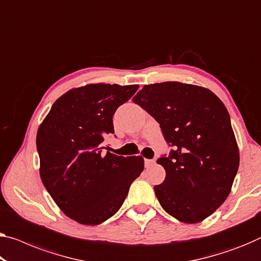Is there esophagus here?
<instances>
[{
    "instance_id": "obj_1",
    "label": "esophagus",
    "mask_w": 261,
    "mask_h": 261,
    "mask_svg": "<svg viewBox=\"0 0 261 261\" xmlns=\"http://www.w3.org/2000/svg\"><path fill=\"white\" fill-rule=\"evenodd\" d=\"M155 163L154 160H149V159H144V166H146L147 168L148 167H151L153 164Z\"/></svg>"
}]
</instances>
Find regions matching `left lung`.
Listing matches in <instances>:
<instances>
[{
	"mask_svg": "<svg viewBox=\"0 0 261 261\" xmlns=\"http://www.w3.org/2000/svg\"><path fill=\"white\" fill-rule=\"evenodd\" d=\"M133 101L174 147L158 160L166 170L163 183L154 187L160 204L179 222H202L225 202L239 167L226 107L205 87L178 82L144 85Z\"/></svg>",
	"mask_w": 261,
	"mask_h": 261,
	"instance_id": "1",
	"label": "left lung"
}]
</instances>
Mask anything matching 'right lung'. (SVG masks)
I'll return each instance as SVG.
<instances>
[{"label":"right lung","mask_w":261,"mask_h":261,"mask_svg":"<svg viewBox=\"0 0 261 261\" xmlns=\"http://www.w3.org/2000/svg\"><path fill=\"white\" fill-rule=\"evenodd\" d=\"M139 85L90 84L56 100L38 128L42 182L64 214L84 225L111 218L143 170L141 156L105 151L113 115Z\"/></svg>","instance_id":"add662e5"}]
</instances>
